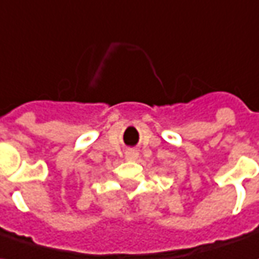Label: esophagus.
<instances>
[{"instance_id": "obj_1", "label": "esophagus", "mask_w": 259, "mask_h": 259, "mask_svg": "<svg viewBox=\"0 0 259 259\" xmlns=\"http://www.w3.org/2000/svg\"><path fill=\"white\" fill-rule=\"evenodd\" d=\"M138 157V153L135 152V150H130V152H126V159H131V160H134V159H137Z\"/></svg>"}]
</instances>
